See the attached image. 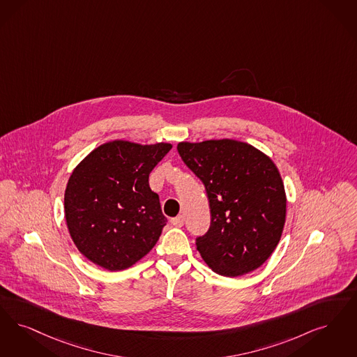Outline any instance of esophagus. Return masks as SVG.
Returning a JSON list of instances; mask_svg holds the SVG:
<instances>
[{"label":"esophagus","instance_id":"34e87169","mask_svg":"<svg viewBox=\"0 0 357 357\" xmlns=\"http://www.w3.org/2000/svg\"><path fill=\"white\" fill-rule=\"evenodd\" d=\"M183 223H185V218H183L182 215L175 216V218H172V226H175V227H182Z\"/></svg>","mask_w":357,"mask_h":357}]
</instances>
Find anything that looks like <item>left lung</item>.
<instances>
[{"mask_svg": "<svg viewBox=\"0 0 357 357\" xmlns=\"http://www.w3.org/2000/svg\"><path fill=\"white\" fill-rule=\"evenodd\" d=\"M176 149L210 202L211 227L197 239L200 257L222 276L255 271L284 229L287 197L276 165L252 144L227 138L179 142Z\"/></svg>", "mask_w": 357, "mask_h": 357, "instance_id": "1", "label": "left lung"}]
</instances>
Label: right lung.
<instances>
[{
  "label": "right lung",
  "instance_id": "right-lung-1",
  "mask_svg": "<svg viewBox=\"0 0 357 357\" xmlns=\"http://www.w3.org/2000/svg\"><path fill=\"white\" fill-rule=\"evenodd\" d=\"M172 143H103L73 170L65 218L78 251L107 271L126 270L147 255L166 226L149 175Z\"/></svg>",
  "mask_w": 357,
  "mask_h": 357
}]
</instances>
